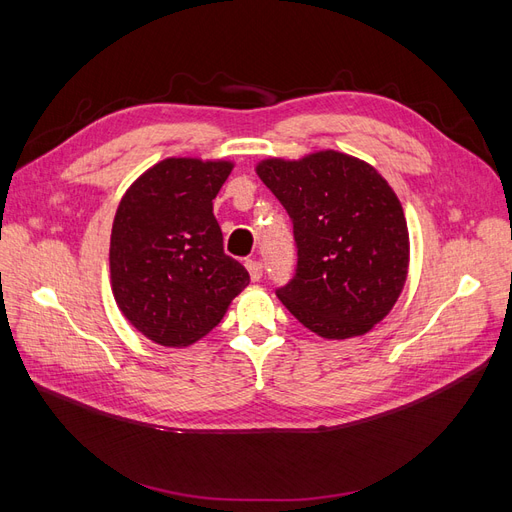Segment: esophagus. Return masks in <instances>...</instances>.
Wrapping results in <instances>:
<instances>
[{
	"label": "esophagus",
	"mask_w": 512,
	"mask_h": 512,
	"mask_svg": "<svg viewBox=\"0 0 512 512\" xmlns=\"http://www.w3.org/2000/svg\"><path fill=\"white\" fill-rule=\"evenodd\" d=\"M245 269L247 273H250V280L252 282H258L262 277V262L258 258H247L245 260Z\"/></svg>",
	"instance_id": "34e87169"
}]
</instances>
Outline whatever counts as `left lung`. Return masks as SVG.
Returning a JSON list of instances; mask_svg holds the SVG:
<instances>
[{
    "instance_id": "obj_1",
    "label": "left lung",
    "mask_w": 512,
    "mask_h": 512,
    "mask_svg": "<svg viewBox=\"0 0 512 512\" xmlns=\"http://www.w3.org/2000/svg\"><path fill=\"white\" fill-rule=\"evenodd\" d=\"M288 211L297 275L277 297L324 339L359 337L397 303L410 265V237L397 194L378 170L342 151L256 164Z\"/></svg>"
}]
</instances>
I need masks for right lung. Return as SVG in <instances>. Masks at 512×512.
Listing matches in <instances>:
<instances>
[{
    "label": "right lung",
    "mask_w": 512,
    "mask_h": 512,
    "mask_svg": "<svg viewBox=\"0 0 512 512\" xmlns=\"http://www.w3.org/2000/svg\"><path fill=\"white\" fill-rule=\"evenodd\" d=\"M230 160L166 158L123 194L111 232V288L153 344L185 348L218 327L250 275L224 254L213 215Z\"/></svg>",
    "instance_id": "obj_1"
}]
</instances>
